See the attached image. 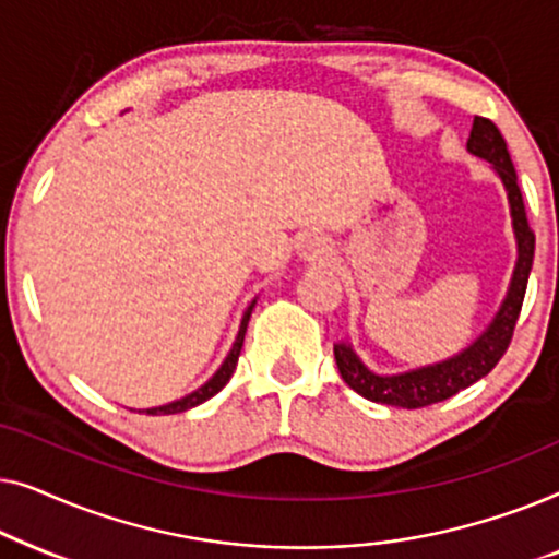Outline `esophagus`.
I'll return each instance as SVG.
<instances>
[{
    "instance_id": "esophagus-1",
    "label": "esophagus",
    "mask_w": 559,
    "mask_h": 559,
    "mask_svg": "<svg viewBox=\"0 0 559 559\" xmlns=\"http://www.w3.org/2000/svg\"><path fill=\"white\" fill-rule=\"evenodd\" d=\"M297 251H300V257H305V259H320L331 251V243H328L325 236L308 234V236H302L300 243H297Z\"/></svg>"
}]
</instances>
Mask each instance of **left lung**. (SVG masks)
I'll return each mask as SVG.
<instances>
[{
    "label": "left lung",
    "instance_id": "8db88e82",
    "mask_svg": "<svg viewBox=\"0 0 559 559\" xmlns=\"http://www.w3.org/2000/svg\"><path fill=\"white\" fill-rule=\"evenodd\" d=\"M468 152L480 159H486V163H491L496 175H499L503 182V188H507L511 226H514L516 236V266L514 274H511L509 293L503 297L501 308L491 320V325H488L468 348L461 350V354L453 358H448V361L423 366V369L381 377V373L366 369L364 361L354 354V348H350L348 343H335L333 354L343 381H346L356 394L366 396V400L392 404V407L402 409L430 407V404L450 400V396L461 392V389L476 384V381L484 379L486 373L501 361V356L507 354L519 312H522L526 282H530L534 259V234L530 228V221H526L524 198L522 190H519L516 170L507 150V140H503L499 127H496L491 119H473Z\"/></svg>",
    "mask_w": 559,
    "mask_h": 559
}]
</instances>
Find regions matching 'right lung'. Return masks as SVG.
I'll return each instance as SVG.
<instances>
[{"mask_svg":"<svg viewBox=\"0 0 559 559\" xmlns=\"http://www.w3.org/2000/svg\"><path fill=\"white\" fill-rule=\"evenodd\" d=\"M257 302V300H254ZM254 302L249 305L247 312H243L241 318V325H239V335H236L231 350H228L226 361L221 364V369L213 373V377L205 381L201 389H195V392H190L188 396H182L178 402H170V404H163V407H152V409H144L147 415H178V412H186L190 407H198V404H203L205 400H211L213 394H218L221 389L228 384V379L234 377L236 371V364H239V354H241V346H243V335H247V325H249V318H251V310H254Z\"/></svg>","mask_w":559,"mask_h":559,"instance_id":"obj_1","label":"right lung"}]
</instances>
